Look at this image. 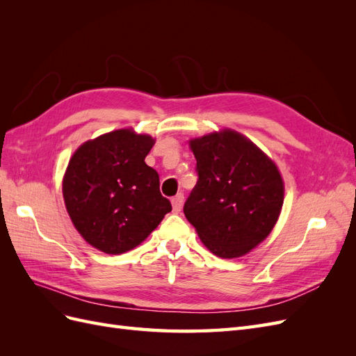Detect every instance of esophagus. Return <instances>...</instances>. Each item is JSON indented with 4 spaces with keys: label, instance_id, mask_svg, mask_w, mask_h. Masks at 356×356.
I'll return each mask as SVG.
<instances>
[{
    "label": "esophagus",
    "instance_id": "1",
    "mask_svg": "<svg viewBox=\"0 0 356 356\" xmlns=\"http://www.w3.org/2000/svg\"><path fill=\"white\" fill-rule=\"evenodd\" d=\"M182 203H184V195H182V193H178L175 197H172V208H174V212L181 211Z\"/></svg>",
    "mask_w": 356,
    "mask_h": 356
}]
</instances>
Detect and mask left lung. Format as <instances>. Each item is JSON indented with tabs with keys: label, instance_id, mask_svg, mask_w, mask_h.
<instances>
[{
	"label": "left lung",
	"instance_id": "8db88e82",
	"mask_svg": "<svg viewBox=\"0 0 356 356\" xmlns=\"http://www.w3.org/2000/svg\"><path fill=\"white\" fill-rule=\"evenodd\" d=\"M197 182L184 203L200 241L221 258H236L263 242L281 213L284 181L260 148L224 129L190 141Z\"/></svg>",
	"mask_w": 356,
	"mask_h": 356
}]
</instances>
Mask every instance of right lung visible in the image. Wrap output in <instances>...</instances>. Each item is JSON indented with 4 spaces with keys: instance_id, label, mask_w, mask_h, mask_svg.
<instances>
[{
    "instance_id": "right-lung-1",
    "label": "right lung",
    "mask_w": 356,
    "mask_h": 356,
    "mask_svg": "<svg viewBox=\"0 0 356 356\" xmlns=\"http://www.w3.org/2000/svg\"><path fill=\"white\" fill-rule=\"evenodd\" d=\"M153 145L149 135L118 129L72 154L63 200L74 227L96 250L114 255L134 250L172 211L159 174L144 161Z\"/></svg>"
}]
</instances>
